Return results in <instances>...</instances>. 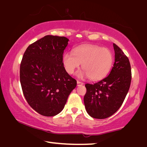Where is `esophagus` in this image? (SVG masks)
<instances>
[{"mask_svg": "<svg viewBox=\"0 0 147 147\" xmlns=\"http://www.w3.org/2000/svg\"><path fill=\"white\" fill-rule=\"evenodd\" d=\"M77 84H78V86H80L83 85V83H82V82H80V81H78L77 82Z\"/></svg>", "mask_w": 147, "mask_h": 147, "instance_id": "esophagus-1", "label": "esophagus"}]
</instances>
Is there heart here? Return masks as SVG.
I'll return each mask as SVG.
<instances>
[{"label": "heart", "mask_w": 147, "mask_h": 147, "mask_svg": "<svg viewBox=\"0 0 147 147\" xmlns=\"http://www.w3.org/2000/svg\"><path fill=\"white\" fill-rule=\"evenodd\" d=\"M66 71L73 74L82 63L83 70L77 74L78 78L89 77L92 80H99L109 73L113 63V55L109 49L95 45L76 48L74 53L67 51L63 56Z\"/></svg>", "instance_id": "heart-1"}]
</instances>
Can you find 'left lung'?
<instances>
[{
    "label": "left lung",
    "instance_id": "obj_1",
    "mask_svg": "<svg viewBox=\"0 0 147 147\" xmlns=\"http://www.w3.org/2000/svg\"><path fill=\"white\" fill-rule=\"evenodd\" d=\"M115 62L109 75L94 84H85L86 110L91 117L105 119L121 106L130 88L132 73L130 61L119 47L113 44Z\"/></svg>",
    "mask_w": 147,
    "mask_h": 147
}]
</instances>
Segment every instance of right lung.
I'll return each mask as SVG.
<instances>
[{"label":"right lung","instance_id":"right-lung-1","mask_svg":"<svg viewBox=\"0 0 147 147\" xmlns=\"http://www.w3.org/2000/svg\"><path fill=\"white\" fill-rule=\"evenodd\" d=\"M68 40L65 37L46 35L30 45L20 66V81L28 103L38 114L51 117L63 110L76 79L63 63Z\"/></svg>","mask_w":147,"mask_h":147}]
</instances>
